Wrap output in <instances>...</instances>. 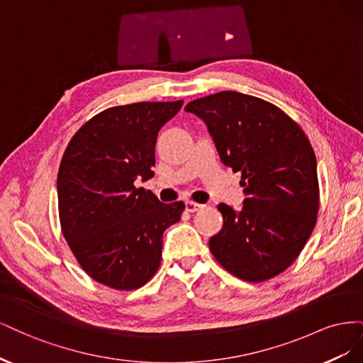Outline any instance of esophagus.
Listing matches in <instances>:
<instances>
[{
	"instance_id": "obj_1",
	"label": "esophagus",
	"mask_w": 363,
	"mask_h": 363,
	"mask_svg": "<svg viewBox=\"0 0 363 363\" xmlns=\"http://www.w3.org/2000/svg\"><path fill=\"white\" fill-rule=\"evenodd\" d=\"M204 206L200 204V203H195V201H186V211L188 212H196L200 211V208H203Z\"/></svg>"
}]
</instances>
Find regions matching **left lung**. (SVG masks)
<instances>
[{"mask_svg": "<svg viewBox=\"0 0 363 363\" xmlns=\"http://www.w3.org/2000/svg\"><path fill=\"white\" fill-rule=\"evenodd\" d=\"M184 111L204 121L223 163L242 174L247 195L240 212L218 204L224 224L208 240L213 257L245 281L279 276L304 248L320 208L309 138L280 107L240 92L207 95Z\"/></svg>", "mask_w": 363, "mask_h": 363, "instance_id": "obj_1", "label": "left lung"}]
</instances>
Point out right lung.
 <instances>
[{
	"label": "right lung",
	"instance_id": "obj_1",
	"mask_svg": "<svg viewBox=\"0 0 363 363\" xmlns=\"http://www.w3.org/2000/svg\"><path fill=\"white\" fill-rule=\"evenodd\" d=\"M180 101L108 107L77 130L57 174L63 238L87 276L107 288L135 291L160 267L162 236L180 221L183 201L164 204L136 180L155 172L159 130Z\"/></svg>",
	"mask_w": 363,
	"mask_h": 363
}]
</instances>
